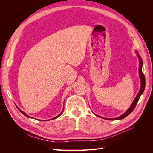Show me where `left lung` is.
I'll return each instance as SVG.
<instances>
[{
    "mask_svg": "<svg viewBox=\"0 0 153 153\" xmlns=\"http://www.w3.org/2000/svg\"><path fill=\"white\" fill-rule=\"evenodd\" d=\"M137 55H138V59H139V75H140V80H141V87H140V91L139 92H138L137 97L135 98V100H134V101L133 102L132 105H131L130 108H129L126 112H125L123 115H121V116H119L117 118H114V119H110V120H119V119H122L124 117H127L128 115L129 114H130L132 111L135 109V106L138 103V100H139V98L141 96V94L143 93V91H144V89H145V85H146V79H145V76H144V75H143V73H142V64H143V62H142V59L140 58V55L138 54L137 53ZM100 117V116H99Z\"/></svg>",
    "mask_w": 153,
    "mask_h": 153,
    "instance_id": "1",
    "label": "left lung"
}]
</instances>
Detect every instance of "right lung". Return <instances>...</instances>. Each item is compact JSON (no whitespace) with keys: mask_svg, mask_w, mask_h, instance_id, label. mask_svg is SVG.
Returning <instances> with one entry per match:
<instances>
[{"mask_svg":"<svg viewBox=\"0 0 153 153\" xmlns=\"http://www.w3.org/2000/svg\"><path fill=\"white\" fill-rule=\"evenodd\" d=\"M19 110L20 111V112H21L22 114H24V115H25V116H26V117H30V116H29V115H27V114H25V112H23V111H22V110ZM63 110H62V112H61V114H59V115H57V117H55L53 118V119H56V118L59 117L60 116V115H61V114H62V112H63Z\"/></svg>","mask_w":153,"mask_h":153,"instance_id":"obj_1","label":"right lung"}]
</instances>
